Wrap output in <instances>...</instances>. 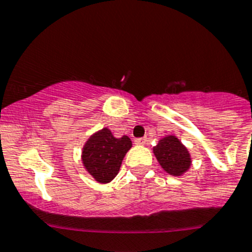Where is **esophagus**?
Segmentation results:
<instances>
[{
  "label": "esophagus",
  "mask_w": 252,
  "mask_h": 252,
  "mask_svg": "<svg viewBox=\"0 0 252 252\" xmlns=\"http://www.w3.org/2000/svg\"><path fill=\"white\" fill-rule=\"evenodd\" d=\"M147 142H148L147 138H137V139L134 140V143H135L137 145H144L147 144Z\"/></svg>",
  "instance_id": "1"
}]
</instances>
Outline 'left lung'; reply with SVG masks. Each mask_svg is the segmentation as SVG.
<instances>
[{
  "mask_svg": "<svg viewBox=\"0 0 252 252\" xmlns=\"http://www.w3.org/2000/svg\"><path fill=\"white\" fill-rule=\"evenodd\" d=\"M154 155L161 168L170 175L180 176L191 164V158L187 148L174 135H168L159 140L158 145L153 148Z\"/></svg>",
  "mask_w": 252,
  "mask_h": 252,
  "instance_id": "8db88e82",
  "label": "left lung"
}]
</instances>
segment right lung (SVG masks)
Returning a JSON list of instances; mask_svg holds the SVG:
<instances>
[{
	"label": "right lung",
	"instance_id": "add662e5",
	"mask_svg": "<svg viewBox=\"0 0 252 252\" xmlns=\"http://www.w3.org/2000/svg\"><path fill=\"white\" fill-rule=\"evenodd\" d=\"M130 148L131 140L126 135L115 138L109 129L103 128L84 144L82 161L94 179L105 184L118 174L123 158Z\"/></svg>",
	"mask_w": 252,
	"mask_h": 252
}]
</instances>
